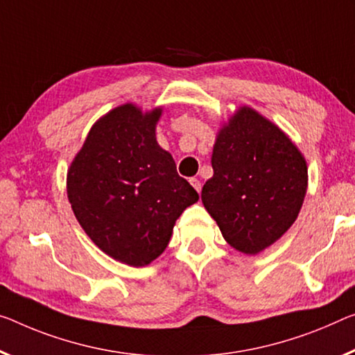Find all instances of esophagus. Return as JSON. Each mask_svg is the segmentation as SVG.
<instances>
[{"instance_id":"34e87169","label":"esophagus","mask_w":355,"mask_h":355,"mask_svg":"<svg viewBox=\"0 0 355 355\" xmlns=\"http://www.w3.org/2000/svg\"><path fill=\"white\" fill-rule=\"evenodd\" d=\"M190 184H192V187L196 190V192H201V182L198 181V179H196V178H192V179H190Z\"/></svg>"}]
</instances>
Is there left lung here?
Returning a JSON list of instances; mask_svg holds the SVG:
<instances>
[{"label": "left lung", "instance_id": "left-lung-1", "mask_svg": "<svg viewBox=\"0 0 355 355\" xmlns=\"http://www.w3.org/2000/svg\"><path fill=\"white\" fill-rule=\"evenodd\" d=\"M211 163L214 176L201 200L232 248L259 254L295 222L306 193V162L254 109L241 107L220 130Z\"/></svg>", "mask_w": 355, "mask_h": 355}]
</instances>
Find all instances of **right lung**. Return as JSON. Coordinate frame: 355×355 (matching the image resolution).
Masks as SVG:
<instances>
[{"label":"right lung","mask_w":355,"mask_h":355,"mask_svg":"<svg viewBox=\"0 0 355 355\" xmlns=\"http://www.w3.org/2000/svg\"><path fill=\"white\" fill-rule=\"evenodd\" d=\"M162 109L123 105L92 127L68 171L76 217L103 252L144 266L170 243L174 222L198 193L155 139Z\"/></svg>","instance_id":"obj_1"}]
</instances>
